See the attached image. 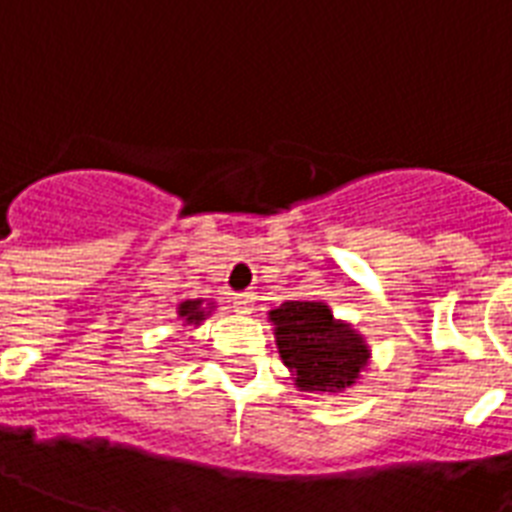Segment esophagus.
I'll list each match as a JSON object with an SVG mask.
<instances>
[{
	"instance_id": "1",
	"label": "esophagus",
	"mask_w": 512,
	"mask_h": 512,
	"mask_svg": "<svg viewBox=\"0 0 512 512\" xmlns=\"http://www.w3.org/2000/svg\"><path fill=\"white\" fill-rule=\"evenodd\" d=\"M231 303L236 313H252V308H255V295L252 292H236L231 297Z\"/></svg>"
}]
</instances>
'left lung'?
<instances>
[{"mask_svg": "<svg viewBox=\"0 0 512 512\" xmlns=\"http://www.w3.org/2000/svg\"><path fill=\"white\" fill-rule=\"evenodd\" d=\"M281 361L308 393H342L369 364V345L356 329L332 316L329 305L287 300L268 313Z\"/></svg>", "mask_w": 512, "mask_h": 512, "instance_id": "1", "label": "left lung"}]
</instances>
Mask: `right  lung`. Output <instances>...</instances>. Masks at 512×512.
Segmentation results:
<instances>
[{
    "mask_svg": "<svg viewBox=\"0 0 512 512\" xmlns=\"http://www.w3.org/2000/svg\"><path fill=\"white\" fill-rule=\"evenodd\" d=\"M204 304H209L210 308L204 309ZM212 308H215V305L204 303V300H183V303L177 305V316H180L185 324H193V327H199L201 321L207 319Z\"/></svg>",
    "mask_w": 512,
    "mask_h": 512,
    "instance_id": "obj_1",
    "label": "right lung"
}]
</instances>
